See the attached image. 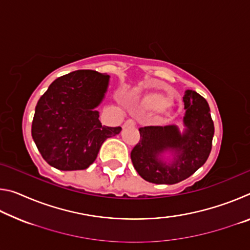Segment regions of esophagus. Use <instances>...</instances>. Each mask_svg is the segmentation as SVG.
<instances>
[{
  "label": "esophagus",
  "mask_w": 250,
  "mask_h": 250,
  "mask_svg": "<svg viewBox=\"0 0 250 250\" xmlns=\"http://www.w3.org/2000/svg\"><path fill=\"white\" fill-rule=\"evenodd\" d=\"M125 126H133L135 125V121L133 119H128L125 122Z\"/></svg>",
  "instance_id": "34e87169"
}]
</instances>
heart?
I'll return each mask as SVG.
<instances>
[{
  "mask_svg": "<svg viewBox=\"0 0 250 250\" xmlns=\"http://www.w3.org/2000/svg\"><path fill=\"white\" fill-rule=\"evenodd\" d=\"M168 100L166 96L162 94H150L146 96L145 98L142 99V105L146 109H152V110H159L166 107L167 104Z\"/></svg>",
  "mask_w": 250,
  "mask_h": 250,
  "instance_id": "obj_1",
  "label": "heart"
}]
</instances>
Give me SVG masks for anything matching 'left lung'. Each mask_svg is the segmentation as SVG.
<instances>
[{"label":"left lung","instance_id":"left-lung-1","mask_svg":"<svg viewBox=\"0 0 250 250\" xmlns=\"http://www.w3.org/2000/svg\"><path fill=\"white\" fill-rule=\"evenodd\" d=\"M184 100L186 130L180 133L175 125L143 126L140 141L131 151V161L142 179L155 184H175L194 174L208 159L214 137V122L205 98L186 90ZM166 149L175 150L171 166L157 156Z\"/></svg>","mask_w":250,"mask_h":250}]
</instances>
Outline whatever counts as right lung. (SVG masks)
Instances as JSON below:
<instances>
[{"label": "right lung", "mask_w": 250, "mask_h": 250, "mask_svg": "<svg viewBox=\"0 0 250 250\" xmlns=\"http://www.w3.org/2000/svg\"><path fill=\"white\" fill-rule=\"evenodd\" d=\"M109 75L83 69L62 76L41 97L32 137L43 159L62 171L84 170L121 126L103 125L95 110L107 91Z\"/></svg>", "instance_id": "1"}]
</instances>
